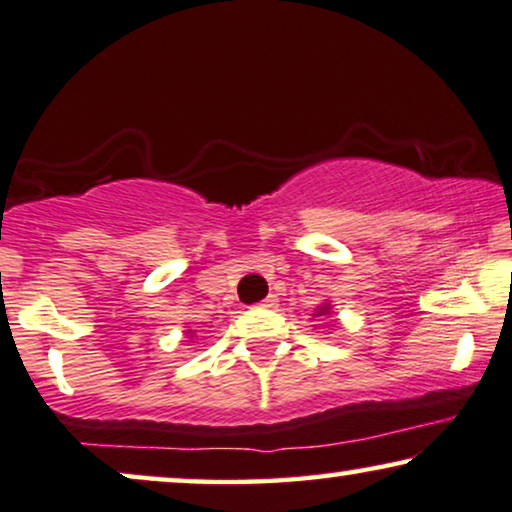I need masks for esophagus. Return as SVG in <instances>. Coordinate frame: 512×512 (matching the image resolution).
Returning a JSON list of instances; mask_svg holds the SVG:
<instances>
[{
    "label": "esophagus",
    "instance_id": "obj_1",
    "mask_svg": "<svg viewBox=\"0 0 512 512\" xmlns=\"http://www.w3.org/2000/svg\"><path fill=\"white\" fill-rule=\"evenodd\" d=\"M276 302H278V297L276 295H269L267 299H262V302L257 304V306H260V309H274Z\"/></svg>",
    "mask_w": 512,
    "mask_h": 512
}]
</instances>
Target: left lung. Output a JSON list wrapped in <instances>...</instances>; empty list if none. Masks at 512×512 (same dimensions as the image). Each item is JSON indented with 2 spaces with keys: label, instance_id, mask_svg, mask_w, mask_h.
<instances>
[{
  "label": "left lung",
  "instance_id": "8db88e82",
  "mask_svg": "<svg viewBox=\"0 0 512 512\" xmlns=\"http://www.w3.org/2000/svg\"><path fill=\"white\" fill-rule=\"evenodd\" d=\"M327 313H330V304H323V306H318L316 316H327Z\"/></svg>",
  "mask_w": 512,
  "mask_h": 512
}]
</instances>
